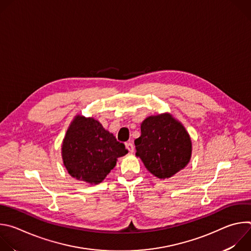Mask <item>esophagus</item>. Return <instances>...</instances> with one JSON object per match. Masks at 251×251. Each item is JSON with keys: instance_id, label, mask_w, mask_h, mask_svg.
<instances>
[{"instance_id": "obj_1", "label": "esophagus", "mask_w": 251, "mask_h": 251, "mask_svg": "<svg viewBox=\"0 0 251 251\" xmlns=\"http://www.w3.org/2000/svg\"><path fill=\"white\" fill-rule=\"evenodd\" d=\"M125 146H126V149H127L130 153H133V152H134V145H133L132 142H127L126 144H125Z\"/></svg>"}]
</instances>
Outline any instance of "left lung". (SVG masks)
Returning <instances> with one entry per match:
<instances>
[{
  "label": "left lung",
  "mask_w": 251,
  "mask_h": 251,
  "mask_svg": "<svg viewBox=\"0 0 251 251\" xmlns=\"http://www.w3.org/2000/svg\"><path fill=\"white\" fill-rule=\"evenodd\" d=\"M134 143L136 156L159 178L173 176L191 160L190 135L169 113L146 118L141 124V136Z\"/></svg>",
  "instance_id": "1"
}]
</instances>
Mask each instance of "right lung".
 <instances>
[{"label":"right lung","mask_w":251,"mask_h":251,"mask_svg":"<svg viewBox=\"0 0 251 251\" xmlns=\"http://www.w3.org/2000/svg\"><path fill=\"white\" fill-rule=\"evenodd\" d=\"M61 156L68 174L91 185L101 183L128 151L92 117L77 115L64 136Z\"/></svg>","instance_id":"obj_1"}]
</instances>
